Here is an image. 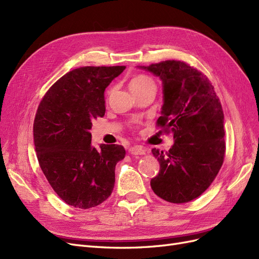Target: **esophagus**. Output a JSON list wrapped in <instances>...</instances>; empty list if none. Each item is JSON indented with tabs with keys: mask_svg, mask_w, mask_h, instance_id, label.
<instances>
[{
	"mask_svg": "<svg viewBox=\"0 0 259 259\" xmlns=\"http://www.w3.org/2000/svg\"><path fill=\"white\" fill-rule=\"evenodd\" d=\"M146 149L144 148V147H142V146H135V147H132L131 149H130V152L132 153V154H134V155H142V154H145L146 153Z\"/></svg>",
	"mask_w": 259,
	"mask_h": 259,
	"instance_id": "34e87169",
	"label": "esophagus"
}]
</instances>
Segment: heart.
I'll return each instance as SVG.
<instances>
[{
	"label": "heart",
	"instance_id": "b5f03b06",
	"mask_svg": "<svg viewBox=\"0 0 259 259\" xmlns=\"http://www.w3.org/2000/svg\"><path fill=\"white\" fill-rule=\"evenodd\" d=\"M150 86H154V82L152 81V79L146 75H137L133 77L130 83V89L132 92L142 91L147 88H150Z\"/></svg>",
	"mask_w": 259,
	"mask_h": 259
}]
</instances>
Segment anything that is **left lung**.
<instances>
[{"instance_id":"1","label":"left lung","mask_w":259,"mask_h":259,"mask_svg":"<svg viewBox=\"0 0 259 259\" xmlns=\"http://www.w3.org/2000/svg\"><path fill=\"white\" fill-rule=\"evenodd\" d=\"M138 68L162 81V115L156 124L173 133L175 142L166 153L152 149L160 170L151 179V188L167 202H189L207 189L223 165L226 144L221 101L207 77L184 61Z\"/></svg>"}]
</instances>
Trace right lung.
Wrapping results in <instances>:
<instances>
[{"label":"right lung","mask_w":259,"mask_h":259,"mask_svg":"<svg viewBox=\"0 0 259 259\" xmlns=\"http://www.w3.org/2000/svg\"><path fill=\"white\" fill-rule=\"evenodd\" d=\"M125 66L81 67L55 83L38 105L33 138L40 167L58 197L76 208H91L113 190L120 145L92 146V121L106 112L105 90Z\"/></svg>","instance_id":"right-lung-1"}]
</instances>
